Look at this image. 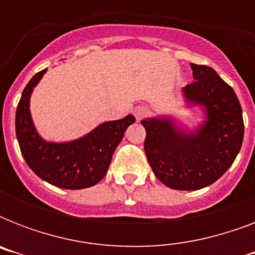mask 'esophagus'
<instances>
[{
  "label": "esophagus",
  "mask_w": 255,
  "mask_h": 255,
  "mask_svg": "<svg viewBox=\"0 0 255 255\" xmlns=\"http://www.w3.org/2000/svg\"><path fill=\"white\" fill-rule=\"evenodd\" d=\"M133 115L137 120H141L144 116L148 115V108L147 107H143V106H139V107H136L133 110Z\"/></svg>",
  "instance_id": "esophagus-1"
}]
</instances>
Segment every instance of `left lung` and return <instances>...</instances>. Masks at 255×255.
<instances>
[{
    "label": "left lung",
    "instance_id": "8db88e82",
    "mask_svg": "<svg viewBox=\"0 0 255 255\" xmlns=\"http://www.w3.org/2000/svg\"><path fill=\"white\" fill-rule=\"evenodd\" d=\"M194 82L182 88L186 108L204 120L193 129L170 115L141 120L144 151L153 173L172 189L197 190L229 169L244 141L242 108L236 92L212 67L190 63Z\"/></svg>",
    "mask_w": 255,
    "mask_h": 255
}]
</instances>
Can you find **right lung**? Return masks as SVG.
Here are the masks:
<instances>
[{
	"label": "right lung",
	"instance_id": "right-lung-1",
	"mask_svg": "<svg viewBox=\"0 0 255 255\" xmlns=\"http://www.w3.org/2000/svg\"><path fill=\"white\" fill-rule=\"evenodd\" d=\"M47 69L34 75L21 95L15 112V133L22 156L38 177L62 189L90 188L107 173L112 155L135 116L104 122L71 141H47L38 133L30 114V98Z\"/></svg>",
	"mask_w": 255,
	"mask_h": 255
}]
</instances>
